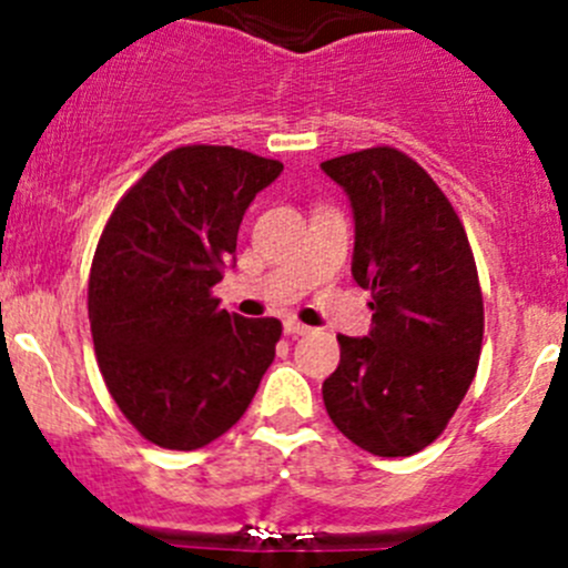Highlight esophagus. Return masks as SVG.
Here are the masks:
<instances>
[{
    "instance_id": "obj_1",
    "label": "esophagus",
    "mask_w": 568,
    "mask_h": 568,
    "mask_svg": "<svg viewBox=\"0 0 568 568\" xmlns=\"http://www.w3.org/2000/svg\"><path fill=\"white\" fill-rule=\"evenodd\" d=\"M283 326H285V335H291V337H300V335H307V332H311V326H305L302 321H296V318H288Z\"/></svg>"
}]
</instances>
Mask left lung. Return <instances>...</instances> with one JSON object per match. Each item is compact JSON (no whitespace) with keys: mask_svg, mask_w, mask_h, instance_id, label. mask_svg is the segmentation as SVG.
Here are the masks:
<instances>
[{"mask_svg":"<svg viewBox=\"0 0 568 568\" xmlns=\"http://www.w3.org/2000/svg\"><path fill=\"white\" fill-rule=\"evenodd\" d=\"M354 211L352 274L374 326L337 335L324 406L374 456H412L445 432L475 379L484 296L459 214L434 178L395 148L321 162Z\"/></svg>","mask_w":568,"mask_h":568,"instance_id":"1","label":"left lung"}]
</instances>
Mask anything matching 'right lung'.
I'll list each match as a JSON object with an SVG mask.
<instances>
[{"label":"right lung","mask_w":568,"mask_h":568,"mask_svg":"<svg viewBox=\"0 0 568 568\" xmlns=\"http://www.w3.org/2000/svg\"><path fill=\"white\" fill-rule=\"evenodd\" d=\"M283 173L231 145L164 153L109 216L88 285L90 332L125 420L168 450L236 426L274 359L277 318H244L211 294L244 211Z\"/></svg>","instance_id":"add662e5"}]
</instances>
